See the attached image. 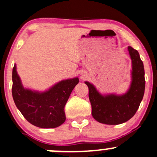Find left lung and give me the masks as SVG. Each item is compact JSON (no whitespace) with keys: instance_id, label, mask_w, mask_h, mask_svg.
<instances>
[{"instance_id":"left-lung-1","label":"left lung","mask_w":157,"mask_h":157,"mask_svg":"<svg viewBox=\"0 0 157 157\" xmlns=\"http://www.w3.org/2000/svg\"><path fill=\"white\" fill-rule=\"evenodd\" d=\"M128 50L132 62L131 86L123 95L103 96L93 85L85 82L89 88L92 115L95 120L107 125H118L130 120L135 114L144 94L145 78L143 62L139 53L132 47Z\"/></svg>"}]
</instances>
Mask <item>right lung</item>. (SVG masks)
I'll list each match as a JSON object with an SVG mask.
<instances>
[{"instance_id":"right-lung-1","label":"right lung","mask_w":157,"mask_h":157,"mask_svg":"<svg viewBox=\"0 0 157 157\" xmlns=\"http://www.w3.org/2000/svg\"><path fill=\"white\" fill-rule=\"evenodd\" d=\"M12 95L17 108L34 126L56 128L65 121V106L75 86L77 77L62 80L45 92L40 93L23 88L16 70L13 68Z\"/></svg>"}]
</instances>
